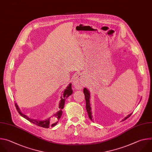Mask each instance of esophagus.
<instances>
[{
    "instance_id": "obj_1",
    "label": "esophagus",
    "mask_w": 152,
    "mask_h": 152,
    "mask_svg": "<svg viewBox=\"0 0 152 152\" xmlns=\"http://www.w3.org/2000/svg\"><path fill=\"white\" fill-rule=\"evenodd\" d=\"M75 88L78 90H81L84 86V81L83 75L81 74L77 75L72 81Z\"/></svg>"
}]
</instances>
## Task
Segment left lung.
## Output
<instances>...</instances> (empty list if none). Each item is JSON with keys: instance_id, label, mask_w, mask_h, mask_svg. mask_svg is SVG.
Listing matches in <instances>:
<instances>
[{"instance_id": "1", "label": "left lung", "mask_w": 152, "mask_h": 152, "mask_svg": "<svg viewBox=\"0 0 152 152\" xmlns=\"http://www.w3.org/2000/svg\"><path fill=\"white\" fill-rule=\"evenodd\" d=\"M83 93L84 94V96H85V99H86V110H87V112L88 113V117L89 118L93 121L94 119L92 118V108H91L90 107V92H89V90L86 88V87H84V90H83ZM132 113H131L129 114V115H128L126 117H125L124 119L122 120V121H124L126 119H127L128 117H129L131 115H132Z\"/></svg>"}]
</instances>
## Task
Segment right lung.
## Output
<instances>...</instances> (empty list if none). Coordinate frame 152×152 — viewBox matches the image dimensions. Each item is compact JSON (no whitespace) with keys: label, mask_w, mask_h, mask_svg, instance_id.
Here are the masks:
<instances>
[{"label":"right lung","mask_w":152,"mask_h":152,"mask_svg":"<svg viewBox=\"0 0 152 152\" xmlns=\"http://www.w3.org/2000/svg\"><path fill=\"white\" fill-rule=\"evenodd\" d=\"M72 84L69 83V85L67 86L66 89L64 92V94L61 97V99H60L59 104H58V110L57 112L55 114H54L52 116L44 119V120H38V119H34V118H31L28 117L27 115L26 114H23L21 113L20 108L18 107V105L17 103H15V107L17 108V110L18 111V113L24 118L26 120H28L30 122H31L37 126L44 128H48L49 127H54L57 125V124L58 122V120L61 117L62 115V110L64 108L65 103V100L67 99L70 95H72V89L71 87Z\"/></svg>","instance_id":"add662e5"}]
</instances>
